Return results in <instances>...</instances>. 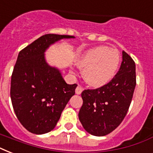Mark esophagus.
<instances>
[{
  "label": "esophagus",
  "instance_id": "1",
  "mask_svg": "<svg viewBox=\"0 0 153 153\" xmlns=\"http://www.w3.org/2000/svg\"><path fill=\"white\" fill-rule=\"evenodd\" d=\"M82 91H83V88H82L81 86H78L76 87V89H75V93H76L77 94H81Z\"/></svg>",
  "mask_w": 153,
  "mask_h": 153
}]
</instances>
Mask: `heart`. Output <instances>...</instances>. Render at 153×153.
I'll list each match as a JSON object with an SVG mask.
<instances>
[{
    "mask_svg": "<svg viewBox=\"0 0 153 153\" xmlns=\"http://www.w3.org/2000/svg\"><path fill=\"white\" fill-rule=\"evenodd\" d=\"M121 61L120 53L115 48L98 46L87 50L77 60V65L83 69V77L94 87H101L115 76Z\"/></svg>",
    "mask_w": 153,
    "mask_h": 153,
    "instance_id": "heart-1",
    "label": "heart"
}]
</instances>
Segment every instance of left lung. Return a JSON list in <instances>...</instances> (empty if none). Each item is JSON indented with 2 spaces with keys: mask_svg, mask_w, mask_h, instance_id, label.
<instances>
[{
  "mask_svg": "<svg viewBox=\"0 0 153 153\" xmlns=\"http://www.w3.org/2000/svg\"><path fill=\"white\" fill-rule=\"evenodd\" d=\"M136 86V65L122 51V62L111 81L98 89L82 92L83 103L79 118L90 134L102 137L114 131L125 118Z\"/></svg>",
  "mask_w": 153,
  "mask_h": 153,
  "instance_id": "1",
  "label": "left lung"
}]
</instances>
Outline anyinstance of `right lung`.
<instances>
[{"label":"right lung","mask_w":153,"mask_h":153,"mask_svg":"<svg viewBox=\"0 0 153 153\" xmlns=\"http://www.w3.org/2000/svg\"><path fill=\"white\" fill-rule=\"evenodd\" d=\"M71 38L74 36L46 34L18 55L11 79V100L16 117L31 133L52 130L75 94L77 84H67L59 70L48 64L44 55L51 44Z\"/></svg>","instance_id":"1"}]
</instances>
